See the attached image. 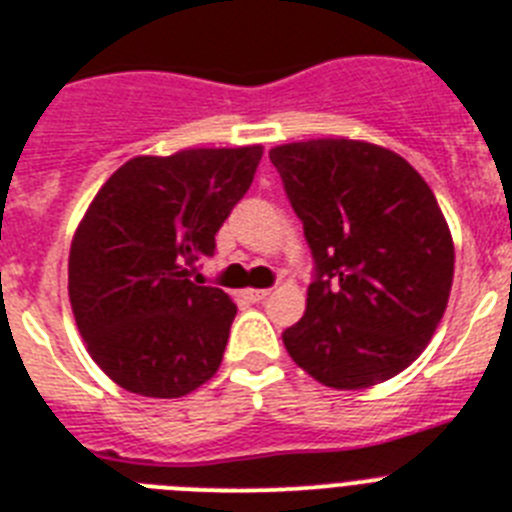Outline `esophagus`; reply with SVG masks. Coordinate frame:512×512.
Instances as JSON below:
<instances>
[{"label":"esophagus","mask_w":512,"mask_h":512,"mask_svg":"<svg viewBox=\"0 0 512 512\" xmlns=\"http://www.w3.org/2000/svg\"><path fill=\"white\" fill-rule=\"evenodd\" d=\"M244 294H247L249 302H265V299L270 297L268 289H247V292H244Z\"/></svg>","instance_id":"obj_1"}]
</instances>
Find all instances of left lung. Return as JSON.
<instances>
[{
	"mask_svg": "<svg viewBox=\"0 0 512 512\" xmlns=\"http://www.w3.org/2000/svg\"><path fill=\"white\" fill-rule=\"evenodd\" d=\"M315 257L284 347L331 389H368L431 342L450 299L455 244L434 191L397 152L357 139L270 149Z\"/></svg>",
	"mask_w": 512,
	"mask_h": 512,
	"instance_id": "obj_1",
	"label": "left lung"
}]
</instances>
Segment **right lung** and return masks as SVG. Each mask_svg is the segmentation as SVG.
<instances>
[{"instance_id":"obj_1","label":"right lung","mask_w":512,"mask_h":512,"mask_svg":"<svg viewBox=\"0 0 512 512\" xmlns=\"http://www.w3.org/2000/svg\"><path fill=\"white\" fill-rule=\"evenodd\" d=\"M260 160V144L139 155L91 199L70 244V307L91 360L126 392L176 400L220 368L236 305L191 273Z\"/></svg>"}]
</instances>
